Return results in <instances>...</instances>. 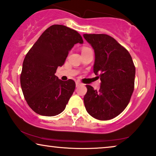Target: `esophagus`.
Returning a JSON list of instances; mask_svg holds the SVG:
<instances>
[{
    "label": "esophagus",
    "instance_id": "1",
    "mask_svg": "<svg viewBox=\"0 0 156 156\" xmlns=\"http://www.w3.org/2000/svg\"><path fill=\"white\" fill-rule=\"evenodd\" d=\"M80 84H81V83L80 82H78V81H76V86L78 87V86H80Z\"/></svg>",
    "mask_w": 156,
    "mask_h": 156
}]
</instances>
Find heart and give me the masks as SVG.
<instances>
[{
	"mask_svg": "<svg viewBox=\"0 0 156 156\" xmlns=\"http://www.w3.org/2000/svg\"><path fill=\"white\" fill-rule=\"evenodd\" d=\"M87 48H88V47H87V46H84V47L82 48V51H83V50H84V49H87Z\"/></svg>",
	"mask_w": 156,
	"mask_h": 156,
	"instance_id": "obj_1",
	"label": "heart"
}]
</instances>
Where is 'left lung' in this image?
I'll return each instance as SVG.
<instances>
[{
	"instance_id": "1",
	"label": "left lung",
	"mask_w": 156,
	"mask_h": 156,
	"mask_svg": "<svg viewBox=\"0 0 156 156\" xmlns=\"http://www.w3.org/2000/svg\"><path fill=\"white\" fill-rule=\"evenodd\" d=\"M95 53L94 73L101 86L94 90L86 85L84 106L91 116L108 120L120 114L130 102L135 87V66L130 53L107 34H84Z\"/></svg>"
}]
</instances>
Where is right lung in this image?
<instances>
[{
    "mask_svg": "<svg viewBox=\"0 0 156 156\" xmlns=\"http://www.w3.org/2000/svg\"><path fill=\"white\" fill-rule=\"evenodd\" d=\"M77 43H83L77 31L56 24L46 29L26 54L21 86L26 102L37 114L55 116L65 109L76 84L72 80H58L55 73Z\"/></svg>",
    "mask_w": 156,
    "mask_h": 156,
    "instance_id": "1",
    "label": "right lung"
}]
</instances>
